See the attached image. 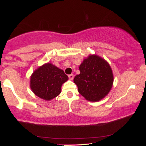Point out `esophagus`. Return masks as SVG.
Returning <instances> with one entry per match:
<instances>
[{
    "label": "esophagus",
    "mask_w": 146,
    "mask_h": 146,
    "mask_svg": "<svg viewBox=\"0 0 146 146\" xmlns=\"http://www.w3.org/2000/svg\"><path fill=\"white\" fill-rule=\"evenodd\" d=\"M68 77H69V78L71 80H72L73 79V78H74L73 74H71V75H68Z\"/></svg>",
    "instance_id": "34e87169"
}]
</instances>
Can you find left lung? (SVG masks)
<instances>
[{
    "mask_svg": "<svg viewBox=\"0 0 146 146\" xmlns=\"http://www.w3.org/2000/svg\"><path fill=\"white\" fill-rule=\"evenodd\" d=\"M80 74L74 78L78 91L86 100L97 102L110 92L113 83V75L110 64L96 55H90L83 60Z\"/></svg>",
    "mask_w": 146,
    "mask_h": 146,
    "instance_id": "obj_1",
    "label": "left lung"
}]
</instances>
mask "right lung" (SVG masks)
Listing matches in <instances>:
<instances>
[{
    "label": "right lung",
    "mask_w": 146,
    "mask_h": 146,
    "mask_svg": "<svg viewBox=\"0 0 146 146\" xmlns=\"http://www.w3.org/2000/svg\"><path fill=\"white\" fill-rule=\"evenodd\" d=\"M68 80L62 70L46 63L34 71L30 78V88L37 97L51 100L61 93L62 85Z\"/></svg>",
    "instance_id": "1"
}]
</instances>
